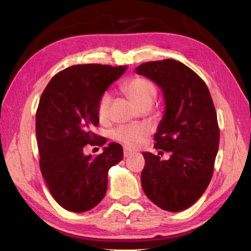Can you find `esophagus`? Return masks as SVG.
Returning <instances> with one entry per match:
<instances>
[{
  "label": "esophagus",
  "instance_id": "esophagus-1",
  "mask_svg": "<svg viewBox=\"0 0 251 251\" xmlns=\"http://www.w3.org/2000/svg\"><path fill=\"white\" fill-rule=\"evenodd\" d=\"M133 154H134V151L129 150V148H127V147L124 148V156L125 157H129L130 155H133Z\"/></svg>",
  "mask_w": 251,
  "mask_h": 251
}]
</instances>
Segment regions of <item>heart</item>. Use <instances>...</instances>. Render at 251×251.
<instances>
[{
  "label": "heart",
  "mask_w": 251,
  "mask_h": 251,
  "mask_svg": "<svg viewBox=\"0 0 251 251\" xmlns=\"http://www.w3.org/2000/svg\"><path fill=\"white\" fill-rule=\"evenodd\" d=\"M123 90L126 95L138 106L143 107L145 105H151L156 96V87L154 84L144 77H133L124 84ZM112 95L109 92H105L100 97L97 104V115L100 120H105L108 116ZM150 130L143 125H122L113 131V137L117 142L124 144L126 147H138L147 138Z\"/></svg>",
  "instance_id": "b5f03b06"
}]
</instances>
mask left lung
Instances as JSON below:
<instances>
[{"label":"left lung","mask_w":251,"mask_h":251,"mask_svg":"<svg viewBox=\"0 0 251 251\" xmlns=\"http://www.w3.org/2000/svg\"><path fill=\"white\" fill-rule=\"evenodd\" d=\"M135 72L163 92L165 110L154 136L158 155L144 151V193L156 206L181 211L194 205L209 185L219 146L217 114L205 82L175 59L147 62ZM171 152L166 161L159 154Z\"/></svg>","instance_id":"left-lung-1"}]
</instances>
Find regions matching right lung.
Listing matches in <instances>:
<instances>
[{
    "label": "right lung",
    "instance_id": "add662e5",
    "mask_svg": "<svg viewBox=\"0 0 251 251\" xmlns=\"http://www.w3.org/2000/svg\"><path fill=\"white\" fill-rule=\"evenodd\" d=\"M127 66L73 65L50 80L36 113V139L42 175L59 206L85 212L99 205L107 189L108 171L123 159V147L109 143L97 156L85 155L86 145L104 146L96 136L97 104Z\"/></svg>",
    "mask_w": 251,
    "mask_h": 251
}]
</instances>
